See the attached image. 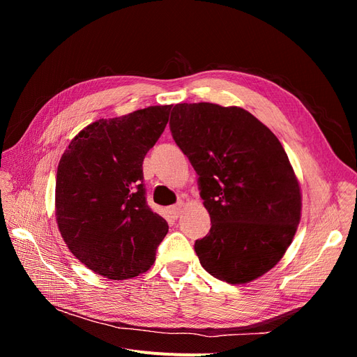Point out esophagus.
<instances>
[{
	"mask_svg": "<svg viewBox=\"0 0 357 357\" xmlns=\"http://www.w3.org/2000/svg\"><path fill=\"white\" fill-rule=\"evenodd\" d=\"M183 207H185V202L183 201H180V202H177L176 205H172V207H169V214L172 215V218H178V215L181 214V211H183Z\"/></svg>",
	"mask_w": 357,
	"mask_h": 357,
	"instance_id": "1",
	"label": "esophagus"
}]
</instances>
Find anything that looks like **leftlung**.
<instances>
[{"label": "left lung", "mask_w": 357, "mask_h": 357, "mask_svg": "<svg viewBox=\"0 0 357 357\" xmlns=\"http://www.w3.org/2000/svg\"><path fill=\"white\" fill-rule=\"evenodd\" d=\"M172 138L199 176L211 228L195 241L202 268L250 283L286 253L301 220L299 181L282 143L241 107L176 104Z\"/></svg>", "instance_id": "left-lung-1"}]
</instances>
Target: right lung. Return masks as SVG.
<instances>
[{
  "label": "right lung",
  "mask_w": 357,
  "mask_h": 357,
  "mask_svg": "<svg viewBox=\"0 0 357 357\" xmlns=\"http://www.w3.org/2000/svg\"><path fill=\"white\" fill-rule=\"evenodd\" d=\"M172 105L100 119L75 135L56 172L59 232L79 261L110 280L146 273L168 223L147 207L143 160Z\"/></svg>",
  "instance_id": "add662e5"
}]
</instances>
